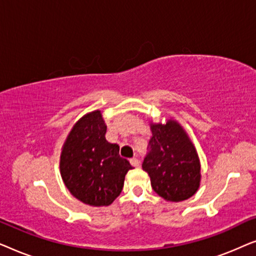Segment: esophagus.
Returning <instances> with one entry per match:
<instances>
[{
  "label": "esophagus",
  "mask_w": 256,
  "mask_h": 256,
  "mask_svg": "<svg viewBox=\"0 0 256 256\" xmlns=\"http://www.w3.org/2000/svg\"><path fill=\"white\" fill-rule=\"evenodd\" d=\"M130 164L132 166L138 168V166H140V160L136 158V157H132V158H130Z\"/></svg>",
  "instance_id": "1"
}]
</instances>
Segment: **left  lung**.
<instances>
[{
    "label": "left lung",
    "instance_id": "left-lung-1",
    "mask_svg": "<svg viewBox=\"0 0 256 256\" xmlns=\"http://www.w3.org/2000/svg\"><path fill=\"white\" fill-rule=\"evenodd\" d=\"M152 132L142 169L154 191L164 200L178 202L192 197L200 186V160L194 144L180 122L150 121Z\"/></svg>",
    "mask_w": 256,
    "mask_h": 256
}]
</instances>
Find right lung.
I'll return each instance as SVG.
<instances>
[{"label": "right lung", "instance_id": "1", "mask_svg": "<svg viewBox=\"0 0 256 256\" xmlns=\"http://www.w3.org/2000/svg\"><path fill=\"white\" fill-rule=\"evenodd\" d=\"M101 110L90 112L73 124L62 148L59 169L65 186L84 204L108 206L120 196L132 166L118 155L116 143L104 138Z\"/></svg>", "mask_w": 256, "mask_h": 256}]
</instances>
